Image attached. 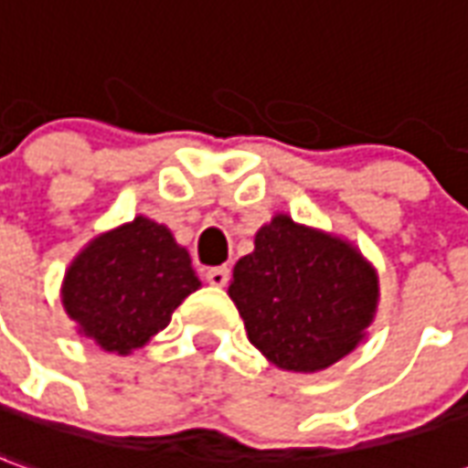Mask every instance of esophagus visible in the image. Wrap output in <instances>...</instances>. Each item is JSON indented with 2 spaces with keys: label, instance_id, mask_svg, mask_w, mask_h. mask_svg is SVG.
<instances>
[{
  "label": "esophagus",
  "instance_id": "esophagus-1",
  "mask_svg": "<svg viewBox=\"0 0 468 468\" xmlns=\"http://www.w3.org/2000/svg\"><path fill=\"white\" fill-rule=\"evenodd\" d=\"M206 282L214 285V288H224L229 282V267H211L206 272Z\"/></svg>",
  "mask_w": 468,
  "mask_h": 468
}]
</instances>
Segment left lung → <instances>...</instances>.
Listing matches in <instances>:
<instances>
[{"mask_svg":"<svg viewBox=\"0 0 468 468\" xmlns=\"http://www.w3.org/2000/svg\"><path fill=\"white\" fill-rule=\"evenodd\" d=\"M229 298L270 362L311 375L367 336L379 280L354 244L277 214L254 234V252L234 265Z\"/></svg>","mask_w":468,"mask_h":468,"instance_id":"left-lung-1","label":"left lung"}]
</instances>
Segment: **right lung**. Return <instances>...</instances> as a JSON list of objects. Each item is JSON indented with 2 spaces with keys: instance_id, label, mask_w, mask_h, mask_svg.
Listing matches in <instances>:
<instances>
[{
  "instance_id": "right-lung-1",
  "label": "right lung",
  "mask_w": 468,
  "mask_h": 468,
  "mask_svg": "<svg viewBox=\"0 0 468 468\" xmlns=\"http://www.w3.org/2000/svg\"><path fill=\"white\" fill-rule=\"evenodd\" d=\"M201 280L170 229L147 216L91 239L70 262L60 301L79 334L127 356L163 331Z\"/></svg>"
}]
</instances>
